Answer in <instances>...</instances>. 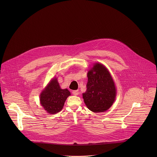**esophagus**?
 Here are the masks:
<instances>
[{
    "label": "esophagus",
    "mask_w": 157,
    "mask_h": 157,
    "mask_svg": "<svg viewBox=\"0 0 157 157\" xmlns=\"http://www.w3.org/2000/svg\"><path fill=\"white\" fill-rule=\"evenodd\" d=\"M72 94H73L74 95H78L79 94L78 90H72Z\"/></svg>",
    "instance_id": "esophagus-1"
}]
</instances>
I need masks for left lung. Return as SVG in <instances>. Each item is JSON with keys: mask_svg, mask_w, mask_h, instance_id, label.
<instances>
[{"mask_svg": "<svg viewBox=\"0 0 157 157\" xmlns=\"http://www.w3.org/2000/svg\"><path fill=\"white\" fill-rule=\"evenodd\" d=\"M86 90L83 94L84 101L90 111L103 112L114 102L116 89L112 77L106 67L95 63L88 72Z\"/></svg>", "mask_w": 157, "mask_h": 157, "instance_id": "obj_1", "label": "left lung"}]
</instances>
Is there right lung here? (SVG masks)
Returning <instances> with one entry per match:
<instances>
[{"instance_id":"obj_1","label":"right lung","mask_w":157,"mask_h":157,"mask_svg":"<svg viewBox=\"0 0 157 157\" xmlns=\"http://www.w3.org/2000/svg\"><path fill=\"white\" fill-rule=\"evenodd\" d=\"M70 95V92L67 89H61L57 78H54L41 93L40 103L48 113L54 114L63 109L64 103Z\"/></svg>"}]
</instances>
